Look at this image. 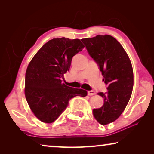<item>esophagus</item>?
<instances>
[{
	"label": "esophagus",
	"instance_id": "obj_1",
	"mask_svg": "<svg viewBox=\"0 0 154 154\" xmlns=\"http://www.w3.org/2000/svg\"><path fill=\"white\" fill-rule=\"evenodd\" d=\"M94 94H95V92L94 90H89L88 91V95L89 96H92Z\"/></svg>",
	"mask_w": 154,
	"mask_h": 154
}]
</instances>
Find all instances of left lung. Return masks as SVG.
Here are the masks:
<instances>
[{
  "label": "left lung",
  "mask_w": 154,
  "mask_h": 154,
  "mask_svg": "<svg viewBox=\"0 0 154 154\" xmlns=\"http://www.w3.org/2000/svg\"><path fill=\"white\" fill-rule=\"evenodd\" d=\"M82 41L107 85L106 92L98 93L104 98V104L94 109L93 115L100 124H108L120 116L131 97L134 85L131 62L123 47L111 35H97Z\"/></svg>",
  "instance_id": "left-lung-1"
}]
</instances>
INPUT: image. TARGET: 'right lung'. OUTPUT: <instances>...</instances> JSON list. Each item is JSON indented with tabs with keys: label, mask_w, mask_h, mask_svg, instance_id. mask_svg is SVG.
I'll use <instances>...</instances> for the list:
<instances>
[{
	"label": "right lung",
	"mask_w": 154,
	"mask_h": 154,
	"mask_svg": "<svg viewBox=\"0 0 154 154\" xmlns=\"http://www.w3.org/2000/svg\"><path fill=\"white\" fill-rule=\"evenodd\" d=\"M84 45L79 39L64 37L49 40L38 51L28 64L25 76V96L35 116L50 124L67 108L70 100L85 97L86 90L62 83L69 71L72 58Z\"/></svg>",
	"instance_id": "obj_1"
}]
</instances>
